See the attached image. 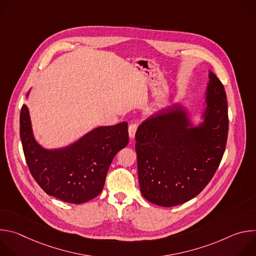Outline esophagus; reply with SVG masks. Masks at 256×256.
<instances>
[{
    "instance_id": "1",
    "label": "esophagus",
    "mask_w": 256,
    "mask_h": 256,
    "mask_svg": "<svg viewBox=\"0 0 256 256\" xmlns=\"http://www.w3.org/2000/svg\"><path fill=\"white\" fill-rule=\"evenodd\" d=\"M138 124L134 122V124H130V126H128V134H130V138H134L136 136V132L138 130Z\"/></svg>"
}]
</instances>
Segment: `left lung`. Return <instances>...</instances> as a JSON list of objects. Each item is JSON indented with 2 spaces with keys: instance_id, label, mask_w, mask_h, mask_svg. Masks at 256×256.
Instances as JSON below:
<instances>
[{
  "instance_id": "left-lung-1",
  "label": "left lung",
  "mask_w": 256,
  "mask_h": 256,
  "mask_svg": "<svg viewBox=\"0 0 256 256\" xmlns=\"http://www.w3.org/2000/svg\"><path fill=\"white\" fill-rule=\"evenodd\" d=\"M204 122L188 128L179 106L144 122L136 134L142 196L161 206L184 204L208 186L223 158L228 138L227 95L210 72Z\"/></svg>"
}]
</instances>
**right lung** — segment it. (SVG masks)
Masks as SVG:
<instances>
[{
  "label": "right lung",
  "mask_w": 256,
  "mask_h": 256,
  "mask_svg": "<svg viewBox=\"0 0 256 256\" xmlns=\"http://www.w3.org/2000/svg\"><path fill=\"white\" fill-rule=\"evenodd\" d=\"M20 138L29 171L48 196L70 204H83L103 190L116 153L128 142V124L100 126L70 147L48 151L35 142L28 109L20 112Z\"/></svg>",
  "instance_id": "add662e5"
}]
</instances>
